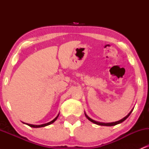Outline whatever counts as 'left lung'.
I'll list each match as a JSON object with an SVG mask.
<instances>
[{
    "label": "left lung",
    "mask_w": 149,
    "mask_h": 149,
    "mask_svg": "<svg viewBox=\"0 0 149 149\" xmlns=\"http://www.w3.org/2000/svg\"><path fill=\"white\" fill-rule=\"evenodd\" d=\"M132 110L129 113H128V115H127V116H126L125 117L121 119L120 120L116 121V122H113V123H103L97 122V121L94 120H92V119L90 118H89L88 116H87L86 114H85V116H86L87 118H88L90 121H91V122L93 123H95V124H97V125H103V126H113V125H118V124H119V123H121L123 122L124 120H125L127 119V118H128V116H129L130 115V113H132Z\"/></svg>",
    "instance_id": "8db88e82"
}]
</instances>
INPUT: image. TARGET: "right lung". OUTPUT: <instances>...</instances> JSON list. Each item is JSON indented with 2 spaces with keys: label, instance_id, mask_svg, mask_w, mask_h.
<instances>
[{
  "label": "right lung",
  "instance_id": "1",
  "mask_svg": "<svg viewBox=\"0 0 149 149\" xmlns=\"http://www.w3.org/2000/svg\"><path fill=\"white\" fill-rule=\"evenodd\" d=\"M58 116H59V114H58V116H57V117L55 118H54V120H52V121H50V122H49V123H45V124H42V125H31V124H27L26 123V125H28L29 126H30V127H45V126H47V125H50V124H52V123H53L54 122V121L56 120L57 119V118H58Z\"/></svg>",
  "mask_w": 149,
  "mask_h": 149
}]
</instances>
